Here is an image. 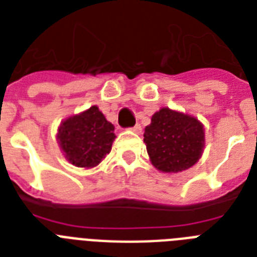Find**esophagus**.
Listing matches in <instances>:
<instances>
[{"instance_id":"34e87169","label":"esophagus","mask_w":257,"mask_h":257,"mask_svg":"<svg viewBox=\"0 0 257 257\" xmlns=\"http://www.w3.org/2000/svg\"><path fill=\"white\" fill-rule=\"evenodd\" d=\"M131 131H132V132L139 133V135H140V133L143 132V128H141L140 124H136V125H135V126H133V128H131Z\"/></svg>"}]
</instances>
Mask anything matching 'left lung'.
I'll list each match as a JSON object with an SVG mask.
<instances>
[{
    "mask_svg": "<svg viewBox=\"0 0 257 257\" xmlns=\"http://www.w3.org/2000/svg\"><path fill=\"white\" fill-rule=\"evenodd\" d=\"M144 143L155 168L177 173L199 161L205 145L204 126L197 118L161 108L145 126Z\"/></svg>",
    "mask_w": 257,
    "mask_h": 257,
    "instance_id": "obj_1",
    "label": "left lung"
}]
</instances>
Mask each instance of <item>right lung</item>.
<instances>
[{"label":"right lung","mask_w":257,"mask_h":257,"mask_svg":"<svg viewBox=\"0 0 257 257\" xmlns=\"http://www.w3.org/2000/svg\"><path fill=\"white\" fill-rule=\"evenodd\" d=\"M116 139L114 126L93 105L85 112L64 120L57 140L64 156L78 168H93L110 152Z\"/></svg>","instance_id":"1"}]
</instances>
